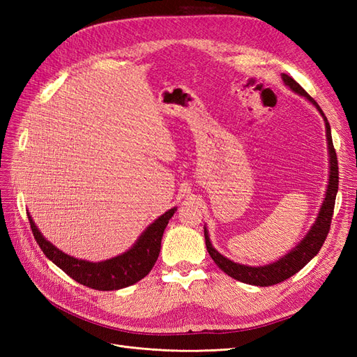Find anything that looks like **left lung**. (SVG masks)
I'll return each instance as SVG.
<instances>
[{"mask_svg":"<svg viewBox=\"0 0 357 357\" xmlns=\"http://www.w3.org/2000/svg\"><path fill=\"white\" fill-rule=\"evenodd\" d=\"M282 79L286 86L296 92L298 95L305 96V98L316 107L319 113L323 116V121H325L326 126V139H328V149H329V181H328V189H326V195L325 199H323V204L320 207L319 215L316 222L312 223L311 229L308 234L304 236L296 247L291 248V250L284 255L283 257H280L278 261L264 265V266H248V265H241V264H235L231 259L225 257L220 255L215 248L213 247L208 231L207 228H204V236H205V245H207V250L214 261V264L218 265L225 274H228L229 277L238 280V282L247 283V284H253V286H273L277 283H282L289 277L296 274L301 271L312 257H314L325 243L326 236L331 229V222H332V214H333V207H335V198H337V192H338V159L337 153H335L333 143H332V135H331V125L328 122V119L325 113L321 112L319 104L311 98V96L302 89V86L296 83L294 79L287 74H282Z\"/></svg>","mask_w":357,"mask_h":357,"instance_id":"8db88e82","label":"left lung"}]
</instances>
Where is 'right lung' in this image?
<instances>
[{"instance_id": "right-lung-1", "label": "right lung", "mask_w": 357, "mask_h": 357, "mask_svg": "<svg viewBox=\"0 0 357 357\" xmlns=\"http://www.w3.org/2000/svg\"><path fill=\"white\" fill-rule=\"evenodd\" d=\"M176 210L177 207L168 210L152 225H149V228L139 235V238L128 252L102 262L83 261V259L61 252L43 236L29 213L28 219L32 234H34V238L43 253L63 273L77 283L95 290H119L139 282L153 268L160 252L162 235Z\"/></svg>"}]
</instances>
